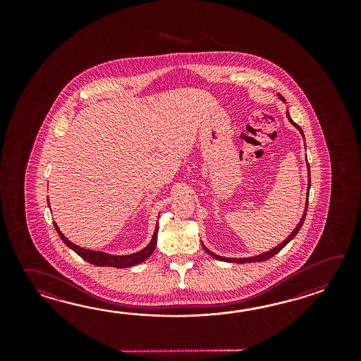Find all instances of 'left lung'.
<instances>
[{
	"mask_svg": "<svg viewBox=\"0 0 361 361\" xmlns=\"http://www.w3.org/2000/svg\"><path fill=\"white\" fill-rule=\"evenodd\" d=\"M279 97L281 98V99L284 100V98L279 94ZM288 115V118H289V121L298 129V130L300 131V134H302V137L305 138V135H303V131H302V129H300V125H297V123H294L293 121L292 118H290V116H289V114H286ZM307 166H308V162H307ZM308 170H310V166H308ZM310 187H311V178H308V191H310ZM308 195V193H307ZM307 207H308V200H307V204H306V210ZM305 218H306V213L303 214V216H302V219H300V222L298 223V226L295 227V230L293 231L292 233L289 235V238H286L285 241H283L280 245H277L276 247H274L272 250H269V252H266V253L259 254V255H255V257H250V258H226V257H221V255H216V254L212 253L209 249H207L205 246L202 245V247H204V250L207 252L209 255H212L213 258H215V259H218V261H223V262H232V263H250V262H262V261H266V259H269V258H272L275 254L279 253L280 250H283V247H284L290 240H293V238H295V235L300 232V227L303 226V222H305Z\"/></svg>",
	"mask_w": 361,
	"mask_h": 361,
	"instance_id": "1",
	"label": "left lung"
}]
</instances>
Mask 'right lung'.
I'll return each mask as SVG.
<instances>
[{"mask_svg": "<svg viewBox=\"0 0 361 361\" xmlns=\"http://www.w3.org/2000/svg\"><path fill=\"white\" fill-rule=\"evenodd\" d=\"M54 227L59 238L63 240V243L71 247L75 253L78 254L82 259L92 263V264H95V266H108V267H116V269H126V267H131V266H135V264L146 261L147 258L154 253V249H156V240H157V232H159V224H156V230H154L151 243L138 253L129 254V255H111V254L94 252V250H89V249L75 245L73 243L69 241L68 238H64V235L59 231L55 222Z\"/></svg>", "mask_w": 361, "mask_h": 361, "instance_id": "right-lung-1", "label": "right lung"}]
</instances>
